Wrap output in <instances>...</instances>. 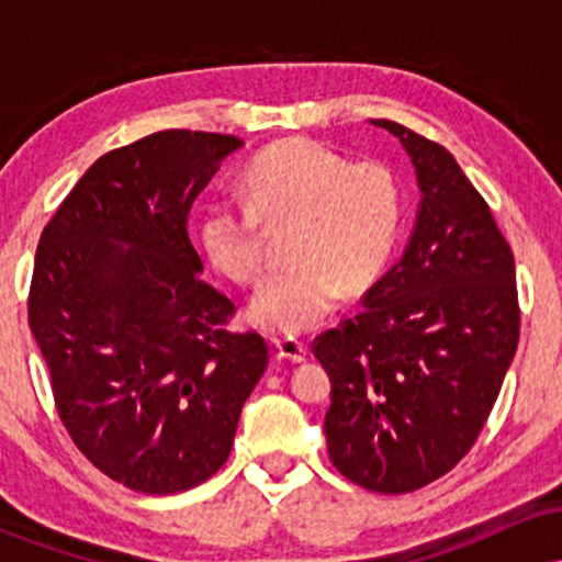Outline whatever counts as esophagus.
<instances>
[{"instance_id": "obj_1", "label": "esophagus", "mask_w": 562, "mask_h": 562, "mask_svg": "<svg viewBox=\"0 0 562 562\" xmlns=\"http://www.w3.org/2000/svg\"><path fill=\"white\" fill-rule=\"evenodd\" d=\"M274 348H277V357L285 359V362H290V364L306 362V346H303L301 340H295V338H277L274 340Z\"/></svg>"}]
</instances>
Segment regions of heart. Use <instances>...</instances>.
Returning a JSON list of instances; mask_svg holds the SVG:
<instances>
[{
	"instance_id": "heart-1",
	"label": "heart",
	"mask_w": 562,
	"mask_h": 562,
	"mask_svg": "<svg viewBox=\"0 0 562 562\" xmlns=\"http://www.w3.org/2000/svg\"><path fill=\"white\" fill-rule=\"evenodd\" d=\"M240 203L211 200L200 214L205 256L229 280L261 274V227L285 232V269L254 293L248 317L261 330L303 335L389 263L404 218L396 173L378 160L351 164L312 139L267 147L240 179Z\"/></svg>"
}]
</instances>
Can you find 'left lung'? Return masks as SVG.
<instances>
[{
	"instance_id": "obj_1",
	"label": "left lung",
	"mask_w": 562,
	"mask_h": 562,
	"mask_svg": "<svg viewBox=\"0 0 562 562\" xmlns=\"http://www.w3.org/2000/svg\"><path fill=\"white\" fill-rule=\"evenodd\" d=\"M420 187L402 259L362 312L314 340L330 375L333 465L378 494H406L468 454L499 396L520 335L513 250L447 147L396 121Z\"/></svg>"
}]
</instances>
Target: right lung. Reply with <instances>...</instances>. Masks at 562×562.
<instances>
[{
    "label": "right lung",
    "instance_id": "obj_1",
    "mask_svg": "<svg viewBox=\"0 0 562 562\" xmlns=\"http://www.w3.org/2000/svg\"><path fill=\"white\" fill-rule=\"evenodd\" d=\"M232 134L169 128L105 153L49 218L29 325L60 420L108 479L179 494L227 462L245 398L269 362L229 333L235 303L200 277L187 214Z\"/></svg>",
    "mask_w": 562,
    "mask_h": 562
}]
</instances>
